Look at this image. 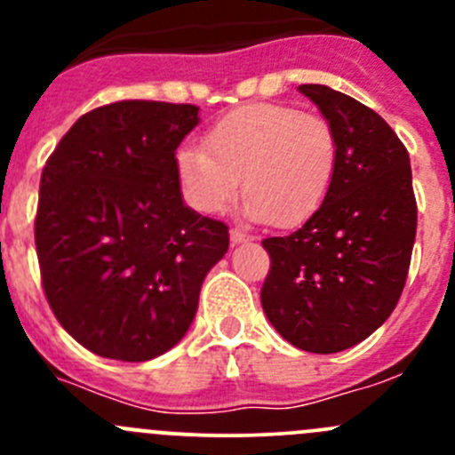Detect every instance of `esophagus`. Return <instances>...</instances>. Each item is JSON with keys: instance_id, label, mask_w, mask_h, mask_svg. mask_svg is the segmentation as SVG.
I'll list each match as a JSON object with an SVG mask.
<instances>
[{"instance_id": "obj_1", "label": "esophagus", "mask_w": 455, "mask_h": 455, "mask_svg": "<svg viewBox=\"0 0 455 455\" xmlns=\"http://www.w3.org/2000/svg\"><path fill=\"white\" fill-rule=\"evenodd\" d=\"M251 240H253V237L246 235V233H242L240 228H233V231H231V242H233V244H244V242H251Z\"/></svg>"}]
</instances>
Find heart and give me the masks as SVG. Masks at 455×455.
<instances>
[{
  "instance_id": "heart-1",
  "label": "heart",
  "mask_w": 455,
  "mask_h": 455,
  "mask_svg": "<svg viewBox=\"0 0 455 455\" xmlns=\"http://www.w3.org/2000/svg\"><path fill=\"white\" fill-rule=\"evenodd\" d=\"M337 158V134L323 116L291 105L253 103L224 114L206 132L204 149H182L178 172L206 213L227 209L244 178V213L292 228L325 204Z\"/></svg>"
}]
</instances>
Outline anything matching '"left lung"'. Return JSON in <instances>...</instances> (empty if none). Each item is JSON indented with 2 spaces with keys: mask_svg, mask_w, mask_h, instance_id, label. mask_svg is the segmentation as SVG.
Listing matches in <instances>:
<instances>
[{
  "mask_svg": "<svg viewBox=\"0 0 455 455\" xmlns=\"http://www.w3.org/2000/svg\"><path fill=\"white\" fill-rule=\"evenodd\" d=\"M299 92L337 134V176L304 227L261 242L270 255L261 308L288 343L332 355L368 339L396 308L419 211L410 154L392 127L328 85Z\"/></svg>",
  "mask_w": 455,
  "mask_h": 455,
  "instance_id": "left-lung-1",
  "label": "left lung"
}]
</instances>
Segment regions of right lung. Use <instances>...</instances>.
Masks as SVG:
<instances>
[{
	"label": "right lung",
	"instance_id": "right-lung-1",
	"mask_svg": "<svg viewBox=\"0 0 455 455\" xmlns=\"http://www.w3.org/2000/svg\"><path fill=\"white\" fill-rule=\"evenodd\" d=\"M196 105L118 100L84 114L45 163L35 244L45 299L94 355L149 361L187 334L228 227L182 202L176 149Z\"/></svg>",
	"mask_w": 455,
	"mask_h": 455
}]
</instances>
